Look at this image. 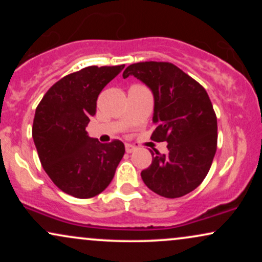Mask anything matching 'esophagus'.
<instances>
[{
    "instance_id": "esophagus-1",
    "label": "esophagus",
    "mask_w": 262,
    "mask_h": 262,
    "mask_svg": "<svg viewBox=\"0 0 262 262\" xmlns=\"http://www.w3.org/2000/svg\"><path fill=\"white\" fill-rule=\"evenodd\" d=\"M125 151H127L128 154H132V152L135 151V148L133 145H130V144H125Z\"/></svg>"
}]
</instances>
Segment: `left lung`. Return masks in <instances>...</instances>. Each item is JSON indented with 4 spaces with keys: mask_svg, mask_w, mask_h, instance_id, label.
Listing matches in <instances>:
<instances>
[{
    "mask_svg": "<svg viewBox=\"0 0 262 262\" xmlns=\"http://www.w3.org/2000/svg\"><path fill=\"white\" fill-rule=\"evenodd\" d=\"M134 76L154 96V141H166L169 152L150 150L151 165L141 171L144 183L166 198L182 197L207 176L217 150V117L206 90L170 62H137L123 77Z\"/></svg>",
    "mask_w": 262,
    "mask_h": 262,
    "instance_id": "obj_1",
    "label": "left lung"
}]
</instances>
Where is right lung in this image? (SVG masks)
I'll list each match as a JSON object with an SVG mask.
<instances>
[{
  "instance_id": "1",
  "label": "right lung",
  "mask_w": 262,
  "mask_h": 262,
  "mask_svg": "<svg viewBox=\"0 0 262 262\" xmlns=\"http://www.w3.org/2000/svg\"><path fill=\"white\" fill-rule=\"evenodd\" d=\"M124 69L87 66L59 80L35 110L32 135L41 166L58 187L76 198L100 194L112 181L124 144H102L86 127L103 87Z\"/></svg>"
}]
</instances>
